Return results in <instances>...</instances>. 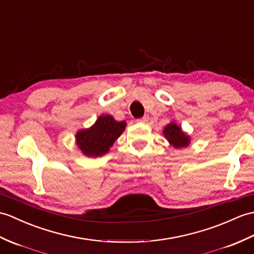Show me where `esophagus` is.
Returning <instances> with one entry per match:
<instances>
[{
	"mask_svg": "<svg viewBox=\"0 0 254 254\" xmlns=\"http://www.w3.org/2000/svg\"><path fill=\"white\" fill-rule=\"evenodd\" d=\"M148 120H149V117H148V116H144V117L139 118V119H137V122H140V123H146V122H148Z\"/></svg>",
	"mask_w": 254,
	"mask_h": 254,
	"instance_id": "obj_1",
	"label": "esophagus"
}]
</instances>
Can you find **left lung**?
I'll use <instances>...</instances> for the list:
<instances>
[{
  "instance_id": "1",
  "label": "left lung",
  "mask_w": 254,
  "mask_h": 254,
  "mask_svg": "<svg viewBox=\"0 0 254 254\" xmlns=\"http://www.w3.org/2000/svg\"><path fill=\"white\" fill-rule=\"evenodd\" d=\"M164 136L168 138V140L172 144L175 148H182V147H186L190 143V136L182 131L181 127L175 125L174 122L170 123L166 127L163 131Z\"/></svg>"
}]
</instances>
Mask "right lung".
<instances>
[{"instance_id": "obj_1", "label": "right lung", "mask_w": 254, "mask_h": 254, "mask_svg": "<svg viewBox=\"0 0 254 254\" xmlns=\"http://www.w3.org/2000/svg\"><path fill=\"white\" fill-rule=\"evenodd\" d=\"M127 123L118 122L111 116L99 117L92 127L76 133V144L85 156H103L125 131Z\"/></svg>"}]
</instances>
